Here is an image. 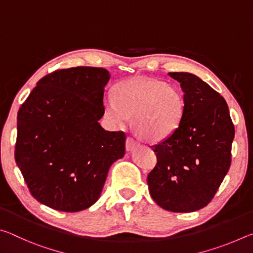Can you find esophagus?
<instances>
[{"label": "esophagus", "mask_w": 253, "mask_h": 253, "mask_svg": "<svg viewBox=\"0 0 253 253\" xmlns=\"http://www.w3.org/2000/svg\"><path fill=\"white\" fill-rule=\"evenodd\" d=\"M139 146V143L137 142L136 139L132 138V137H128L127 138V143H126V148L128 152H132L135 148Z\"/></svg>", "instance_id": "34e87169"}]
</instances>
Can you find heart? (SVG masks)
Masks as SVG:
<instances>
[{
  "label": "heart",
  "mask_w": 253,
  "mask_h": 253,
  "mask_svg": "<svg viewBox=\"0 0 253 253\" xmlns=\"http://www.w3.org/2000/svg\"><path fill=\"white\" fill-rule=\"evenodd\" d=\"M104 110L111 125L124 126L131 116L137 134L148 142H161L181 126L186 98L181 88L165 81L132 78L119 83L115 96L106 95Z\"/></svg>",
  "instance_id": "1"
}]
</instances>
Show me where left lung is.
<instances>
[{
	"label": "left lung",
	"instance_id": "8db88e82",
	"mask_svg": "<svg viewBox=\"0 0 253 253\" xmlns=\"http://www.w3.org/2000/svg\"><path fill=\"white\" fill-rule=\"evenodd\" d=\"M181 84L186 111L174 134L153 146L157 164L147 176L162 209L194 212L211 202L231 164L234 126L224 98L198 76L169 72Z\"/></svg>",
	"mask_w": 253,
	"mask_h": 253
}]
</instances>
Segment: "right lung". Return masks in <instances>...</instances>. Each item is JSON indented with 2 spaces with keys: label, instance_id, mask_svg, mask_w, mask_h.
Returning a JSON list of instances; mask_svg holds the SVG:
<instances>
[{
  "label": "right lung",
  "instance_id": "1",
  "mask_svg": "<svg viewBox=\"0 0 253 253\" xmlns=\"http://www.w3.org/2000/svg\"><path fill=\"white\" fill-rule=\"evenodd\" d=\"M104 68L76 67L42 78L18 113L15 162L33 198L79 212L100 198L110 166L125 155L126 135L105 130Z\"/></svg>",
  "mask_w": 253,
  "mask_h": 253
}]
</instances>
